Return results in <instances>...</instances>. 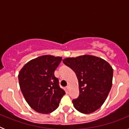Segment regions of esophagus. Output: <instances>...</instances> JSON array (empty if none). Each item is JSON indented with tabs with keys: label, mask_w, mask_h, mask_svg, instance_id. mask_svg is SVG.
<instances>
[{
	"label": "esophagus",
	"mask_w": 129,
	"mask_h": 129,
	"mask_svg": "<svg viewBox=\"0 0 129 129\" xmlns=\"http://www.w3.org/2000/svg\"><path fill=\"white\" fill-rule=\"evenodd\" d=\"M69 89H70V85H68V86H67V90H69Z\"/></svg>",
	"instance_id": "esophagus-1"
}]
</instances>
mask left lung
<instances>
[{"label":"left lung","instance_id":"obj_1","mask_svg":"<svg viewBox=\"0 0 129 129\" xmlns=\"http://www.w3.org/2000/svg\"><path fill=\"white\" fill-rule=\"evenodd\" d=\"M62 62L74 70L78 79L79 95L72 100L75 109L83 114L100 109L112 85L113 69L110 64L90 55L66 58Z\"/></svg>","mask_w":129,"mask_h":129}]
</instances>
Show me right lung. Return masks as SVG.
I'll use <instances>...</instances> for the list:
<instances>
[{
    "label": "right lung",
    "mask_w": 129,
    "mask_h": 129,
    "mask_svg": "<svg viewBox=\"0 0 129 129\" xmlns=\"http://www.w3.org/2000/svg\"><path fill=\"white\" fill-rule=\"evenodd\" d=\"M61 60V57L42 55L27 62L19 72L21 92L31 108L39 113L54 111L65 94L54 76Z\"/></svg>",
    "instance_id": "1"
}]
</instances>
